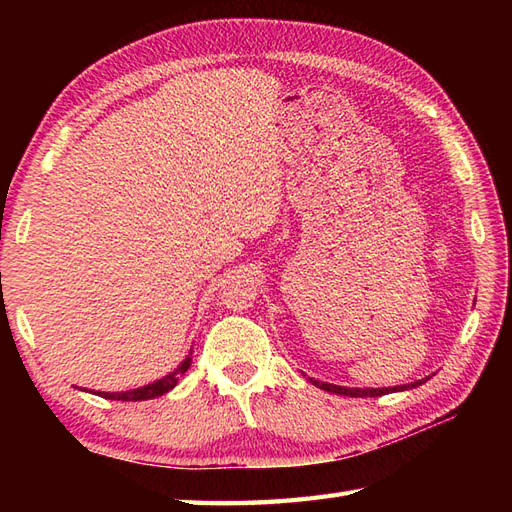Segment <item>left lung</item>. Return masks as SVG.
I'll use <instances>...</instances> for the list:
<instances>
[{
    "label": "left lung",
    "instance_id": "1",
    "mask_svg": "<svg viewBox=\"0 0 512 512\" xmlns=\"http://www.w3.org/2000/svg\"><path fill=\"white\" fill-rule=\"evenodd\" d=\"M312 380V378H310ZM427 380V378H424ZM424 380H418V383H411V385H400V387H383V389H352V387H339V385H328V383H319V380H312L314 385L330 391V394H339V396H352V398H374V396H385L389 391H402V389H411V387H418L422 385Z\"/></svg>",
    "mask_w": 512,
    "mask_h": 512
}]
</instances>
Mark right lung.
<instances>
[{
    "label": "right lung",
    "mask_w": 512,
    "mask_h": 512,
    "mask_svg": "<svg viewBox=\"0 0 512 512\" xmlns=\"http://www.w3.org/2000/svg\"><path fill=\"white\" fill-rule=\"evenodd\" d=\"M191 367V354L184 358L182 365L176 369V372H171L169 376L156 380V383L151 385H145V387H138V389H132V391H121V394H107V391H96V396H103L107 400H149V398H156V396H162L167 394L169 389H173L178 385V380L182 378V374L187 372V369Z\"/></svg>",
    "instance_id": "add662e5"
}]
</instances>
